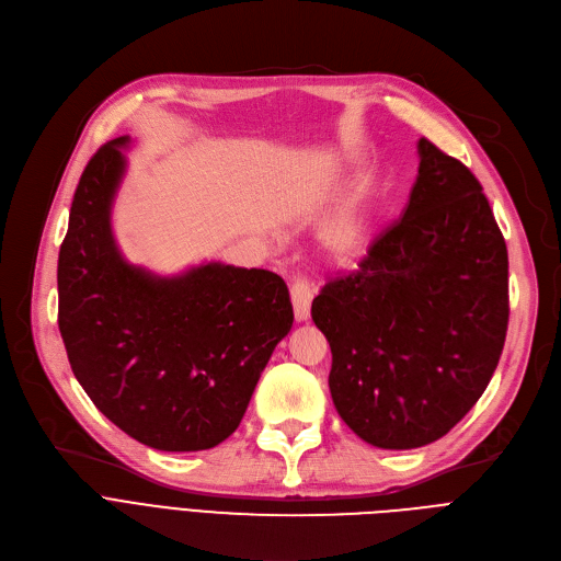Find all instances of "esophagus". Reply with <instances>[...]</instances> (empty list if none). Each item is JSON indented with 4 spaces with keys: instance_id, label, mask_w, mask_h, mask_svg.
Instances as JSON below:
<instances>
[{
    "instance_id": "34e87169",
    "label": "esophagus",
    "mask_w": 561,
    "mask_h": 561,
    "mask_svg": "<svg viewBox=\"0 0 561 561\" xmlns=\"http://www.w3.org/2000/svg\"><path fill=\"white\" fill-rule=\"evenodd\" d=\"M311 300H313V286L309 279L298 277L290 286V302H293V313H296V320L305 322L311 313Z\"/></svg>"
}]
</instances>
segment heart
I'll return each instance as SVG.
<instances>
[{
    "instance_id": "heart-1",
    "label": "heart",
    "mask_w": 561,
    "mask_h": 561,
    "mask_svg": "<svg viewBox=\"0 0 561 561\" xmlns=\"http://www.w3.org/2000/svg\"><path fill=\"white\" fill-rule=\"evenodd\" d=\"M375 239V209L368 193H359L322 225L320 241L339 263H355L368 254Z\"/></svg>"
}]
</instances>
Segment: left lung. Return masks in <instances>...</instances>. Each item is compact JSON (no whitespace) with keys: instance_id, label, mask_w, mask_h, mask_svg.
<instances>
[{"instance_id":"obj_1","label":"left lung","mask_w":561,"mask_h":561,"mask_svg":"<svg viewBox=\"0 0 561 561\" xmlns=\"http://www.w3.org/2000/svg\"><path fill=\"white\" fill-rule=\"evenodd\" d=\"M419 157L404 216L311 305L339 416L387 450L427 446L473 409L510 322L507 245L480 182L427 138Z\"/></svg>"}]
</instances>
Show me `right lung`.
I'll return each instance as SVG.
<instances>
[{
    "label": "right lung",
    "mask_w": 561,
    "mask_h": 561,
    "mask_svg": "<svg viewBox=\"0 0 561 561\" xmlns=\"http://www.w3.org/2000/svg\"><path fill=\"white\" fill-rule=\"evenodd\" d=\"M129 136L102 145L75 191L58 252V330L88 398L140 444L209 450L239 427L290 332L284 279L220 261L159 277L125 261L111 206Z\"/></svg>",
    "instance_id": "add662e5"
}]
</instances>
